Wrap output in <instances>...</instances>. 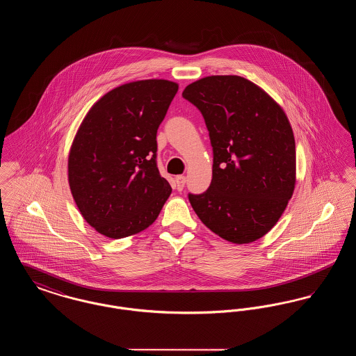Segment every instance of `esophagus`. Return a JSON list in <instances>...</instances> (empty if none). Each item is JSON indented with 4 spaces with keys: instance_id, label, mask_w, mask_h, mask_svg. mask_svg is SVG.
I'll list each match as a JSON object with an SVG mask.
<instances>
[{
    "instance_id": "esophagus-1",
    "label": "esophagus",
    "mask_w": 356,
    "mask_h": 356,
    "mask_svg": "<svg viewBox=\"0 0 356 356\" xmlns=\"http://www.w3.org/2000/svg\"><path fill=\"white\" fill-rule=\"evenodd\" d=\"M175 181H176V186H177V189H179V191H181V189L184 188V184H186V176L179 175V176H176Z\"/></svg>"
}]
</instances>
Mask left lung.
<instances>
[{
	"label": "left lung",
	"mask_w": 356,
	"mask_h": 356,
	"mask_svg": "<svg viewBox=\"0 0 356 356\" xmlns=\"http://www.w3.org/2000/svg\"><path fill=\"white\" fill-rule=\"evenodd\" d=\"M183 97L203 115L213 149L212 181L188 195L199 219L221 238L248 244L283 215L296 183L295 138L282 106L240 76H208Z\"/></svg>",
	"instance_id": "obj_1"
}]
</instances>
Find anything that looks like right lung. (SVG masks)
Wrapping results in <instances>:
<instances>
[{
    "label": "right lung",
    "instance_id": "1",
    "mask_svg": "<svg viewBox=\"0 0 356 356\" xmlns=\"http://www.w3.org/2000/svg\"><path fill=\"white\" fill-rule=\"evenodd\" d=\"M177 89L157 79L120 85L89 109L74 136L70 192L85 221L104 236L147 229L170 197L156 164V135Z\"/></svg>",
    "mask_w": 356,
    "mask_h": 356
}]
</instances>
